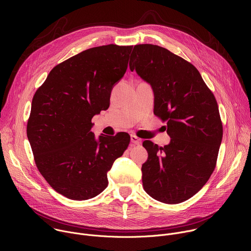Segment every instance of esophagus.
I'll list each match as a JSON object with an SVG mask.
<instances>
[{
  "instance_id": "34e87169",
  "label": "esophagus",
  "mask_w": 251,
  "mask_h": 251,
  "mask_svg": "<svg viewBox=\"0 0 251 251\" xmlns=\"http://www.w3.org/2000/svg\"><path fill=\"white\" fill-rule=\"evenodd\" d=\"M131 142L135 145H140L142 143V140L140 138H138L136 135H131Z\"/></svg>"
}]
</instances>
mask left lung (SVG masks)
<instances>
[{
    "label": "left lung",
    "instance_id": "8db88e82",
    "mask_svg": "<svg viewBox=\"0 0 251 251\" xmlns=\"http://www.w3.org/2000/svg\"><path fill=\"white\" fill-rule=\"evenodd\" d=\"M130 69L154 90V114L167 122L169 145L146 140L148 160L142 165L145 192L165 203L195 196L217 165L223 139L218 102L199 70L165 48L137 45Z\"/></svg>",
    "mask_w": 251,
    "mask_h": 251
}]
</instances>
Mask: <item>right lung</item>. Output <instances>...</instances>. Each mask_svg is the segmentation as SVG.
Returning a JSON list of instances; mask_svg holds the SVG:
<instances>
[{"label":"right lung","mask_w":251,"mask_h":251,"mask_svg":"<svg viewBox=\"0 0 251 251\" xmlns=\"http://www.w3.org/2000/svg\"><path fill=\"white\" fill-rule=\"evenodd\" d=\"M133 46L86 50L55 65L35 91L26 126L35 165L50 186L75 201L92 199L108 186V172L130 143L127 133L99 136L91 119L110 104L126 73Z\"/></svg>","instance_id":"right-lung-1"}]
</instances>
